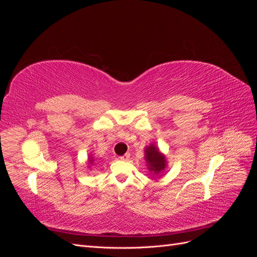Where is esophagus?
I'll use <instances>...</instances> for the list:
<instances>
[{"label":"esophagus","mask_w":257,"mask_h":257,"mask_svg":"<svg viewBox=\"0 0 257 257\" xmlns=\"http://www.w3.org/2000/svg\"><path fill=\"white\" fill-rule=\"evenodd\" d=\"M120 160L121 161H128L130 160V153H125L124 155H122V157H120Z\"/></svg>","instance_id":"obj_1"}]
</instances>
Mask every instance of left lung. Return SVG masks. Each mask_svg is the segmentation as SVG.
I'll return each mask as SVG.
<instances>
[{"label": "left lung", "instance_id": "obj_1", "mask_svg": "<svg viewBox=\"0 0 257 257\" xmlns=\"http://www.w3.org/2000/svg\"><path fill=\"white\" fill-rule=\"evenodd\" d=\"M145 161L146 166L152 174L153 178H158L162 176L167 167V160L164 153H162L159 147L155 144H150L145 148Z\"/></svg>", "mask_w": 257, "mask_h": 257}]
</instances>
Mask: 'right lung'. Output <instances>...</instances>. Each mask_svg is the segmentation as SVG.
Returning a JSON list of instances; mask_svg holds the SVG:
<instances>
[{
  "label": "right lung",
  "instance_id": "add662e5",
  "mask_svg": "<svg viewBox=\"0 0 257 257\" xmlns=\"http://www.w3.org/2000/svg\"><path fill=\"white\" fill-rule=\"evenodd\" d=\"M87 164H88L89 168L93 167V166H94V165L96 164V161L94 160V157H93V154H90V155H89V158H88V162H87Z\"/></svg>",
  "mask_w": 257,
  "mask_h": 257
}]
</instances>
